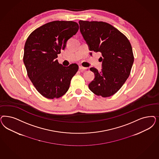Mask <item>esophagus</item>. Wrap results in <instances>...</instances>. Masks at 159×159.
I'll list each match as a JSON object with an SVG mask.
<instances>
[{
	"instance_id": "1",
	"label": "esophagus",
	"mask_w": 159,
	"mask_h": 159,
	"mask_svg": "<svg viewBox=\"0 0 159 159\" xmlns=\"http://www.w3.org/2000/svg\"><path fill=\"white\" fill-rule=\"evenodd\" d=\"M79 69L80 70V71H85V70H86L87 69V68H86V67H82V66H79Z\"/></svg>"
}]
</instances>
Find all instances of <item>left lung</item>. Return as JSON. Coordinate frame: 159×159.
<instances>
[{"mask_svg": "<svg viewBox=\"0 0 159 159\" xmlns=\"http://www.w3.org/2000/svg\"><path fill=\"white\" fill-rule=\"evenodd\" d=\"M79 25L89 50L102 54L99 59L102 61L101 71L90 68L95 78L88 85L89 88L98 96H112L130 75L134 61L131 44L123 33L106 22L80 20Z\"/></svg>", "mask_w": 159, "mask_h": 159, "instance_id": "1", "label": "left lung"}]
</instances>
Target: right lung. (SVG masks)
Listing matches in <instances>:
<instances>
[{
    "label": "right lung",
    "mask_w": 159,
    "mask_h": 159,
    "mask_svg": "<svg viewBox=\"0 0 159 159\" xmlns=\"http://www.w3.org/2000/svg\"><path fill=\"white\" fill-rule=\"evenodd\" d=\"M78 29L75 21H53L36 29L28 37L23 62L28 77L43 97L58 98L68 90L78 66L71 64L64 67L56 58Z\"/></svg>",
    "instance_id": "right-lung-1"
}]
</instances>
